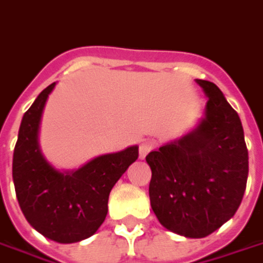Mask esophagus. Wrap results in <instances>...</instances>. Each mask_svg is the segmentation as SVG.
<instances>
[{
  "mask_svg": "<svg viewBox=\"0 0 263 263\" xmlns=\"http://www.w3.org/2000/svg\"><path fill=\"white\" fill-rule=\"evenodd\" d=\"M152 149H153V143L143 142L142 144H140V147H139V157H140V159H144Z\"/></svg>",
  "mask_w": 263,
  "mask_h": 263,
  "instance_id": "obj_1",
  "label": "esophagus"
}]
</instances>
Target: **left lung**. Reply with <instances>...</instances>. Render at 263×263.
<instances>
[{
  "mask_svg": "<svg viewBox=\"0 0 263 263\" xmlns=\"http://www.w3.org/2000/svg\"><path fill=\"white\" fill-rule=\"evenodd\" d=\"M209 99L182 137L146 156L156 218L184 238H204L236 213L248 180V149L238 113L216 84L196 80Z\"/></svg>",
  "mask_w": 263,
  "mask_h": 263,
  "instance_id": "obj_1",
  "label": "left lung"
}]
</instances>
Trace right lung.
<instances>
[{
	"label": "right lung",
	"mask_w": 263,
	"mask_h": 263,
	"mask_svg": "<svg viewBox=\"0 0 263 263\" xmlns=\"http://www.w3.org/2000/svg\"><path fill=\"white\" fill-rule=\"evenodd\" d=\"M55 83L38 94L23 116L12 157L18 203L28 223L59 243H74L94 235L107 215L108 195L137 160L139 146L101 155L74 170H59L40 147V124Z\"/></svg>",
	"instance_id": "obj_1"
}]
</instances>
